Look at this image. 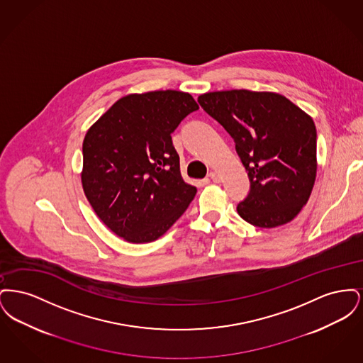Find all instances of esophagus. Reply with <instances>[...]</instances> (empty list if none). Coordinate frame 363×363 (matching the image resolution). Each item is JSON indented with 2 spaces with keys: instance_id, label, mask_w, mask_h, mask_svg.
Instances as JSON below:
<instances>
[{
  "instance_id": "obj_1",
  "label": "esophagus",
  "mask_w": 363,
  "mask_h": 363,
  "mask_svg": "<svg viewBox=\"0 0 363 363\" xmlns=\"http://www.w3.org/2000/svg\"><path fill=\"white\" fill-rule=\"evenodd\" d=\"M208 177H209V179H212V181H213V182H219V181H220V178H219V175H218V174H216V173H213V172H211V173H209V175H208Z\"/></svg>"
}]
</instances>
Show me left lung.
I'll return each mask as SVG.
<instances>
[{
  "label": "left lung",
  "mask_w": 363,
  "mask_h": 363,
  "mask_svg": "<svg viewBox=\"0 0 363 363\" xmlns=\"http://www.w3.org/2000/svg\"><path fill=\"white\" fill-rule=\"evenodd\" d=\"M197 101L234 138L247 172L250 191L237 207L242 219L261 228L291 222L308 203L317 173L311 116L277 92L215 91Z\"/></svg>",
  "instance_id": "left-lung-1"
}]
</instances>
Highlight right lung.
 I'll return each mask as SVG.
<instances>
[{
  "label": "right lung",
  "instance_id": "add662e5",
  "mask_svg": "<svg viewBox=\"0 0 363 363\" xmlns=\"http://www.w3.org/2000/svg\"><path fill=\"white\" fill-rule=\"evenodd\" d=\"M197 108L182 91L130 94L86 130L83 189L99 219L125 241H155L194 199L172 133Z\"/></svg>",
  "mask_w": 363,
  "mask_h": 363
}]
</instances>
